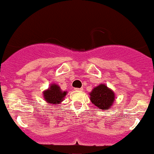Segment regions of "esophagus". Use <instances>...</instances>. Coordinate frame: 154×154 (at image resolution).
<instances>
[{
	"mask_svg": "<svg viewBox=\"0 0 154 154\" xmlns=\"http://www.w3.org/2000/svg\"><path fill=\"white\" fill-rule=\"evenodd\" d=\"M74 90H75L76 91H82L83 90V88H74Z\"/></svg>",
	"mask_w": 154,
	"mask_h": 154,
	"instance_id": "obj_1",
	"label": "esophagus"
}]
</instances>
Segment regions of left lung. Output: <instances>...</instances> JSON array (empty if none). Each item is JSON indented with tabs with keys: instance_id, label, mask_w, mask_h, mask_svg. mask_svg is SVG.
<instances>
[{
	"instance_id": "1",
	"label": "left lung",
	"mask_w": 154,
	"mask_h": 154,
	"mask_svg": "<svg viewBox=\"0 0 154 154\" xmlns=\"http://www.w3.org/2000/svg\"><path fill=\"white\" fill-rule=\"evenodd\" d=\"M90 100L99 109L108 110L115 100V94L105 84L95 87L90 93Z\"/></svg>"
}]
</instances>
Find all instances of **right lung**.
<instances>
[{"instance_id": "right-lung-1", "label": "right lung", "mask_w": 154, "mask_h": 154, "mask_svg": "<svg viewBox=\"0 0 154 154\" xmlns=\"http://www.w3.org/2000/svg\"><path fill=\"white\" fill-rule=\"evenodd\" d=\"M67 91L61 90L60 86L57 84H51L47 90L43 91L44 100L48 104H60L63 101Z\"/></svg>"}]
</instances>
